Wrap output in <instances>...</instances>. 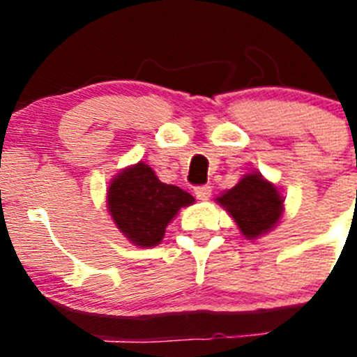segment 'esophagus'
Returning <instances> with one entry per match:
<instances>
[{
	"label": "esophagus",
	"mask_w": 357,
	"mask_h": 357,
	"mask_svg": "<svg viewBox=\"0 0 357 357\" xmlns=\"http://www.w3.org/2000/svg\"><path fill=\"white\" fill-rule=\"evenodd\" d=\"M211 193H213L211 185H198V188H195V197H197L198 200H209Z\"/></svg>",
	"instance_id": "obj_1"
}]
</instances>
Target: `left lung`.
<instances>
[{
    "label": "left lung",
    "mask_w": 357,
    "mask_h": 357,
    "mask_svg": "<svg viewBox=\"0 0 357 357\" xmlns=\"http://www.w3.org/2000/svg\"><path fill=\"white\" fill-rule=\"evenodd\" d=\"M216 202L234 220L245 239L268 234L284 214V197L280 189L259 172L243 175L241 181L223 191Z\"/></svg>",
    "instance_id": "8db88e82"
}]
</instances>
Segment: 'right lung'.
<instances>
[{"label": "right lung", "instance_id": "right-lung-1", "mask_svg": "<svg viewBox=\"0 0 357 357\" xmlns=\"http://www.w3.org/2000/svg\"><path fill=\"white\" fill-rule=\"evenodd\" d=\"M191 204L195 198L188 191L160 182L143 160L121 169L107 188V209L112 222L139 248L157 247L173 218Z\"/></svg>", "mask_w": 357, "mask_h": 357}]
</instances>
